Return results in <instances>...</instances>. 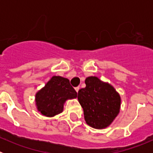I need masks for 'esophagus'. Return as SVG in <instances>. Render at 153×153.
<instances>
[{"mask_svg":"<svg viewBox=\"0 0 153 153\" xmlns=\"http://www.w3.org/2000/svg\"><path fill=\"white\" fill-rule=\"evenodd\" d=\"M75 90H76V92H77V93H78V91H79V86H77V87H76Z\"/></svg>","mask_w":153,"mask_h":153,"instance_id":"esophagus-1","label":"esophagus"}]
</instances>
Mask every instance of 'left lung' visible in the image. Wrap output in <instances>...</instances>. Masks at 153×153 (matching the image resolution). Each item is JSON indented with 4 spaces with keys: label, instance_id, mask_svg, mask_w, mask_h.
Instances as JSON below:
<instances>
[{
    "label": "left lung",
    "instance_id": "left-lung-1",
    "mask_svg": "<svg viewBox=\"0 0 153 153\" xmlns=\"http://www.w3.org/2000/svg\"><path fill=\"white\" fill-rule=\"evenodd\" d=\"M85 83L86 87L80 89L77 96L85 121L94 129H105L120 113V95L110 83L97 76L86 77Z\"/></svg>",
    "mask_w": 153,
    "mask_h": 153
}]
</instances>
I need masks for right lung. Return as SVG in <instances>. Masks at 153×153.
Returning a JSON list of instances; mask_svg holds the SVG:
<instances>
[{
  "label": "right lung",
  "instance_id": "1",
  "mask_svg": "<svg viewBox=\"0 0 153 153\" xmlns=\"http://www.w3.org/2000/svg\"><path fill=\"white\" fill-rule=\"evenodd\" d=\"M76 97L77 93L67 78L53 76L44 87L36 93L35 104L42 115L53 117L63 111L66 101L76 99Z\"/></svg>",
  "mask_w": 153,
  "mask_h": 153
}]
</instances>
